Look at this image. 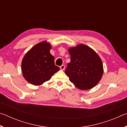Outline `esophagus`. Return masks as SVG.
<instances>
[{
    "label": "esophagus",
    "mask_w": 127,
    "mask_h": 127,
    "mask_svg": "<svg viewBox=\"0 0 127 127\" xmlns=\"http://www.w3.org/2000/svg\"><path fill=\"white\" fill-rule=\"evenodd\" d=\"M60 68H61V70H64V69H65V65L63 64V65H62L61 66H60Z\"/></svg>",
    "instance_id": "esophagus-1"
}]
</instances>
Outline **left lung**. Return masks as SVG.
Here are the masks:
<instances>
[{
    "label": "left lung",
    "mask_w": 127,
    "mask_h": 127,
    "mask_svg": "<svg viewBox=\"0 0 127 127\" xmlns=\"http://www.w3.org/2000/svg\"><path fill=\"white\" fill-rule=\"evenodd\" d=\"M70 62L65 70L70 81L78 89L86 90L97 84L103 74V65L99 56L85 45L69 49Z\"/></svg>",
    "instance_id": "left-lung-1"
}]
</instances>
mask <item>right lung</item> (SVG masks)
Returning <instances> with one entry per match:
<instances>
[{
    "label": "right lung",
    "instance_id": "right-lung-1",
    "mask_svg": "<svg viewBox=\"0 0 127 127\" xmlns=\"http://www.w3.org/2000/svg\"><path fill=\"white\" fill-rule=\"evenodd\" d=\"M50 44L46 41L38 43L31 49L22 62L23 76L33 85H41L49 81L59 70L51 54Z\"/></svg>",
    "mask_w": 127,
    "mask_h": 127
}]
</instances>
